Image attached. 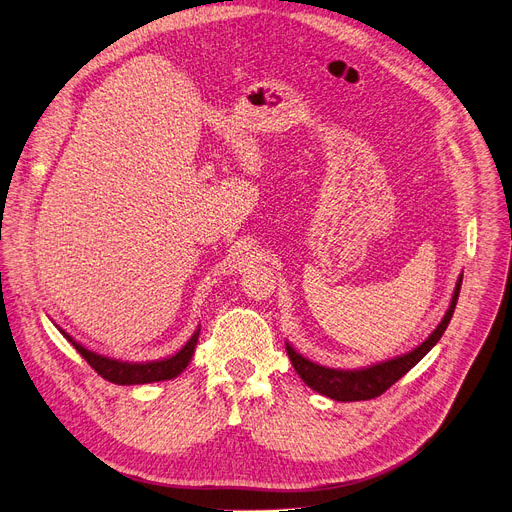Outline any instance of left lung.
Here are the masks:
<instances>
[{"label":"left lung","instance_id":"obj_1","mask_svg":"<svg viewBox=\"0 0 512 512\" xmlns=\"http://www.w3.org/2000/svg\"><path fill=\"white\" fill-rule=\"evenodd\" d=\"M460 285H462V277L456 283L452 304H449V309L441 319V323L437 325V330L407 355L388 359L384 363H376L372 367H361V370H334V367H325L298 355L290 344H285V351H288V357L298 376L319 395H325L334 401H367V399L380 397L399 378H403L407 372H410L412 367L439 342V338L447 330L449 319L454 315Z\"/></svg>","mask_w":512,"mask_h":512}]
</instances>
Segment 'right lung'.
Returning a JSON list of instances; mask_svg holds the SVG:
<instances>
[{
  "label": "right lung",
  "instance_id": "obj_1",
  "mask_svg": "<svg viewBox=\"0 0 512 512\" xmlns=\"http://www.w3.org/2000/svg\"><path fill=\"white\" fill-rule=\"evenodd\" d=\"M63 336L75 346V351L92 365V370L98 372V376H102L105 380H109L113 384H149V382L172 380L180 372H185V367L189 365V361L195 353L199 330L191 336V340L182 346L176 355H172L168 359H161V361H149V363H128V361H119V359L98 355L94 351H88L86 346H81L79 342H75L67 332H63Z\"/></svg>",
  "mask_w": 512,
  "mask_h": 512
}]
</instances>
